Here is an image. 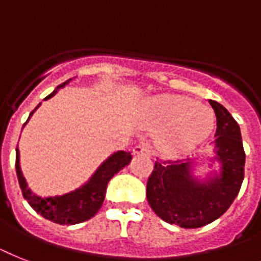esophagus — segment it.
<instances>
[{"label": "esophagus", "instance_id": "34e87169", "mask_svg": "<svg viewBox=\"0 0 261 261\" xmlns=\"http://www.w3.org/2000/svg\"><path fill=\"white\" fill-rule=\"evenodd\" d=\"M135 155H145L150 156L151 155V147H150L149 143H141V145L135 146L134 150H133Z\"/></svg>", "mask_w": 261, "mask_h": 261}]
</instances>
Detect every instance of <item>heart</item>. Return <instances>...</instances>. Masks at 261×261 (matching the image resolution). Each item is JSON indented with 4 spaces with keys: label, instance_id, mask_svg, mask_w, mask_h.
I'll return each mask as SVG.
<instances>
[{
    "label": "heart",
    "instance_id": "obj_1",
    "mask_svg": "<svg viewBox=\"0 0 261 261\" xmlns=\"http://www.w3.org/2000/svg\"><path fill=\"white\" fill-rule=\"evenodd\" d=\"M155 126L166 128L158 138L161 149L178 154L196 147L211 134V110L184 97H164L155 103Z\"/></svg>",
    "mask_w": 261,
    "mask_h": 261
}]
</instances>
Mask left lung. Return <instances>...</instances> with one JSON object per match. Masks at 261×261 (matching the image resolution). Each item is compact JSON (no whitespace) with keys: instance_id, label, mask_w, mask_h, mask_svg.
<instances>
[{"instance_id":"8db88e82","label":"left lung","mask_w":261,"mask_h":261,"mask_svg":"<svg viewBox=\"0 0 261 261\" xmlns=\"http://www.w3.org/2000/svg\"><path fill=\"white\" fill-rule=\"evenodd\" d=\"M211 106L217 116L215 158L221 164V173L201 182L192 175V160H158L146 186L154 213L186 229L200 228L221 217L244 179L245 152L240 127L224 106L215 100H211Z\"/></svg>"}]
</instances>
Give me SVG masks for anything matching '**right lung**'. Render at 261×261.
<instances>
[{
	"instance_id": "add662e5",
	"label": "right lung",
	"mask_w": 261,
	"mask_h": 261,
	"mask_svg": "<svg viewBox=\"0 0 261 261\" xmlns=\"http://www.w3.org/2000/svg\"><path fill=\"white\" fill-rule=\"evenodd\" d=\"M72 79H69L63 83V84H60L44 100L54 96L59 88H63ZM37 107L31 112L29 118L37 110ZM131 158H133V155H131L130 151L114 152L111 156H109L99 166V169L95 171V174L91 177V179L87 182L86 185L76 189L75 192L64 194V196L42 198V197L33 194L28 188L27 181H25L24 175L21 173L20 152H18V149H16L17 178H18V184H20L24 198L39 215H41L44 219L56 222V224H60V225H75V224H79V222L87 221V220H90L91 217H94L96 215L101 205H103V201H105L106 189H107L109 181L118 171H120L124 166L130 164Z\"/></svg>"
}]
</instances>
